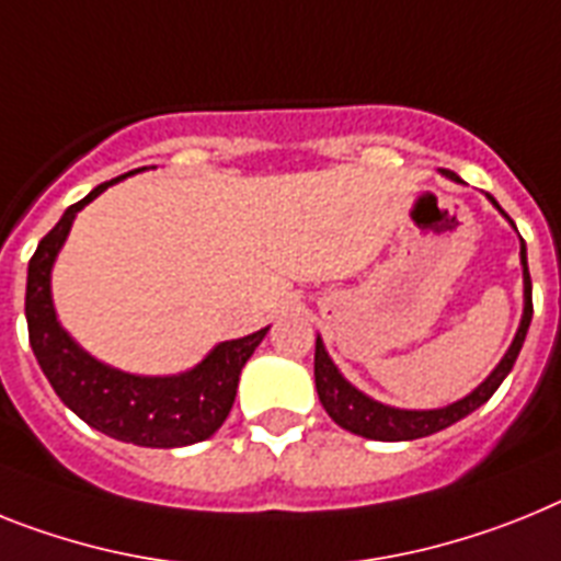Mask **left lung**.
I'll list each match as a JSON object with an SVG mask.
<instances>
[{
    "label": "left lung",
    "mask_w": 561,
    "mask_h": 561,
    "mask_svg": "<svg viewBox=\"0 0 561 561\" xmlns=\"http://www.w3.org/2000/svg\"><path fill=\"white\" fill-rule=\"evenodd\" d=\"M445 175L459 181L454 172H445ZM488 198H491V195H488ZM491 204L502 213V207L494 198H491ZM505 218H508V215H505ZM519 257H522V280H525V309H522V323L519 329H516L514 343H511V348L500 360V366H496L494 371H491V375H488L485 380L471 391V394L457 400V403L445 405V409H428V411H409V409H394V405H382L377 403V400H371L368 394H363V391L354 389L352 382L340 375L337 366H334L332 357H329L327 346H323V340L318 337V343H314V386H318L320 403H323L329 417H332L340 428L352 431V434H357V437L380 439V443H403V439H420V437H428V434H437V431L448 428V425H454L457 420L468 417V414L480 409L482 403H488L491 394L500 389V382L505 380L511 368H514L522 343H525V334H528L530 318H534L525 241H522L519 247Z\"/></svg>",
    "instance_id": "8db88e82"
}]
</instances>
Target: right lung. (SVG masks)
<instances>
[{
    "label": "right lung",
    "instance_id": "add662e5",
    "mask_svg": "<svg viewBox=\"0 0 561 561\" xmlns=\"http://www.w3.org/2000/svg\"><path fill=\"white\" fill-rule=\"evenodd\" d=\"M127 175L99 184L79 204L67 207L61 221L39 241L27 263V334L53 391L90 428L144 448H181L213 437L221 428L234 403L241 368L266 337L270 327L247 337L224 340L198 366L170 377L127 375L122 368L95 360L61 329L50 298L53 263L79 209Z\"/></svg>",
    "mask_w": 561,
    "mask_h": 561
}]
</instances>
